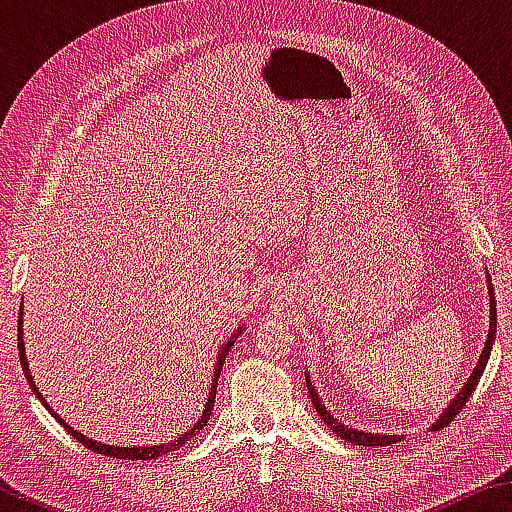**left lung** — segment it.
Listing matches in <instances>:
<instances>
[{
	"label": "left lung",
	"mask_w": 512,
	"mask_h": 512,
	"mask_svg": "<svg viewBox=\"0 0 512 512\" xmlns=\"http://www.w3.org/2000/svg\"><path fill=\"white\" fill-rule=\"evenodd\" d=\"M488 291H490V332H488V341H485V348H483V352H481L479 363H476V368H474V372L470 375V379H467V384L461 388V391H458V395L454 397L452 404L447 406V409L443 411V415H440V418L436 420V424H433V427H431L433 431L445 429L447 424L452 422L458 413H461V409L467 404V400H470V395L474 393L476 384H479V379H481L483 370H485V363H488V359H490L492 341H495V334H497V302H495V291H492V282H490V280H488ZM307 391H309L311 402H314V409L318 411L320 418L325 420L327 427H332V431L339 433V436H341L343 440H348V443H352V445H363V447H386V445L397 443V440H402V436H384V433H366V431L352 429V427H348V424H341L339 420L334 418L332 413H329V411L325 409V404L318 400L316 388L309 384V375H307Z\"/></svg>",
	"instance_id": "left-lung-1"
}]
</instances>
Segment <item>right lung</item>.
<instances>
[{
	"label": "right lung",
	"instance_id": "obj_1",
	"mask_svg": "<svg viewBox=\"0 0 512 512\" xmlns=\"http://www.w3.org/2000/svg\"><path fill=\"white\" fill-rule=\"evenodd\" d=\"M237 334H241V329H237ZM230 345H235V341H228V343H225V348L221 350L219 359H216V368H214V379H212L210 397H207V404H205V409H203V415H201V418H198V422L194 424L192 429L185 431L183 436H180V438H176V440H169V443H162V445H151V447H115V445H103V443H97V440H92V438H85L83 433H79L76 429L69 427V424H67L63 418H60V415H56L54 411L49 409L47 400H45V397L40 395L38 386H36V381H33V377H31L27 354H24V339H22V309H20V320H17V350H20V363H22L24 377L29 379V386L33 388V393H36V397H38V400L42 402V406H45V409H47L51 415H54V418H56L60 424H63V429L69 433V436L79 440V443H83V447H88V449H92V452L103 454V456L126 458V461H153V458L164 456V454H169V452H178V449L183 447V445L187 443V440H192L198 431L207 427V420H210L212 409H214V400H216V384H219V375H221L223 361H225V357H228Z\"/></svg>",
	"mask_w": 512,
	"mask_h": 512
}]
</instances>
